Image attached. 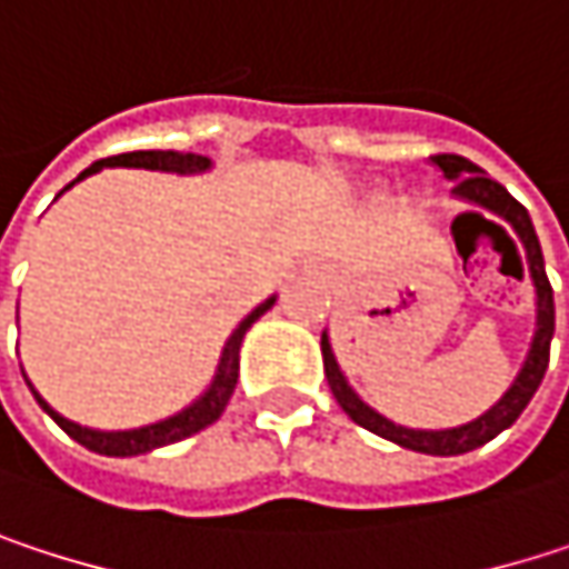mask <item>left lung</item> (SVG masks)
<instances>
[{"instance_id": "obj_1", "label": "left lung", "mask_w": 569, "mask_h": 569, "mask_svg": "<svg viewBox=\"0 0 569 569\" xmlns=\"http://www.w3.org/2000/svg\"><path fill=\"white\" fill-rule=\"evenodd\" d=\"M431 164L445 173L451 183H455V197L471 203L475 217H498L511 227L517 233V240L523 243V253H527V267H530V280H533V292H537V322H533V339H530V349H527V359L520 366V372L513 376L511 389L498 398L485 415L465 421V425H455V428H405L396 425L392 418H386L382 411H376L369 401H362V396L349 386V379L342 376L339 362H336V352H332V342H329V332H322V369H326V379H329V389L336 401L342 405V411L369 428L372 435L379 438H389L401 448H411V451H421V455H438V458H448V455H465V451H475L481 445H488L491 438H498L505 428H511L513 421L520 418V411L527 408V401L533 398L543 372H547V362H550V339H553V289L547 280V270H543V253H540V240L533 233V223H530V213L513 200L511 193L491 180L488 173L481 171L478 164H471L468 158H458V154H435ZM468 217V213H461ZM488 220V217H485ZM458 223V220H455ZM491 223V220H488ZM498 227V223H495ZM498 233L511 243V237L505 233V227H498ZM513 247V243H511Z\"/></svg>"}]
</instances>
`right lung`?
I'll list each match as a JSON object with an SVG mask.
<instances>
[{
	"instance_id": "add662e5",
	"label": "right lung",
	"mask_w": 569,
	"mask_h": 569,
	"mask_svg": "<svg viewBox=\"0 0 569 569\" xmlns=\"http://www.w3.org/2000/svg\"><path fill=\"white\" fill-rule=\"evenodd\" d=\"M101 168H144V171H164V173H203L213 168V161L210 158H203V154H190V151H128V154H114V158H101V161H94L88 171L78 173V180H84V177H91V173H98ZM78 180H71L68 187H74ZM64 187V190H68ZM61 190V193H64ZM273 302H277V296H270V299H263L233 332H230V339L223 342V352H220V362H217V372H213V379H210V386L200 392V396L193 398L190 405H183L180 411H173L168 418H161V421H151V425H141V428H128V431H98V428H84V425H78V421H68L64 415H58L56 408L46 401V398L39 396L36 389H32V382H29V389H32V396L36 401L42 405V411H49L52 418H56V425L64 431V435H71L78 445H84L88 451H94V455H108V458H134V455H148V451H154V448H164V445H173V441H183V438H190V435H197V431H203L207 425H213L220 415H223V408H227V401L233 396V389H237V376H240V346H243V336H247V329L267 312V309H273Z\"/></svg>"
}]
</instances>
